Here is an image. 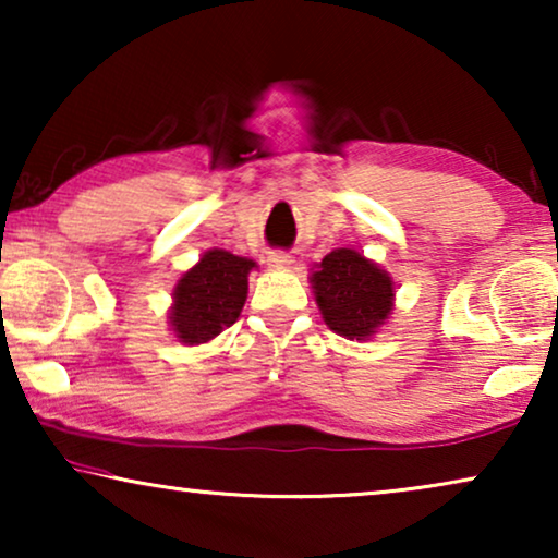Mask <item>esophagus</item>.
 Here are the masks:
<instances>
[{
  "instance_id": "1",
  "label": "esophagus",
  "mask_w": 558,
  "mask_h": 558,
  "mask_svg": "<svg viewBox=\"0 0 558 558\" xmlns=\"http://www.w3.org/2000/svg\"><path fill=\"white\" fill-rule=\"evenodd\" d=\"M266 262H269V266H274V269H287L289 264H292V256H289V251H269V256H266Z\"/></svg>"
}]
</instances>
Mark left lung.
Wrapping results in <instances>:
<instances>
[{"label": "left lung", "mask_w": 558, "mask_h": 558, "mask_svg": "<svg viewBox=\"0 0 558 558\" xmlns=\"http://www.w3.org/2000/svg\"><path fill=\"white\" fill-rule=\"evenodd\" d=\"M317 307L342 338H371L393 307V281L353 248H338L312 274Z\"/></svg>", "instance_id": "8db88e82"}]
</instances>
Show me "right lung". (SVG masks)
<instances>
[{"label": "right lung", "instance_id": "obj_1", "mask_svg": "<svg viewBox=\"0 0 558 558\" xmlns=\"http://www.w3.org/2000/svg\"><path fill=\"white\" fill-rule=\"evenodd\" d=\"M254 262L213 248L174 287L172 330L182 342L201 345L239 319Z\"/></svg>", "mask_w": 558, "mask_h": 558}]
</instances>
